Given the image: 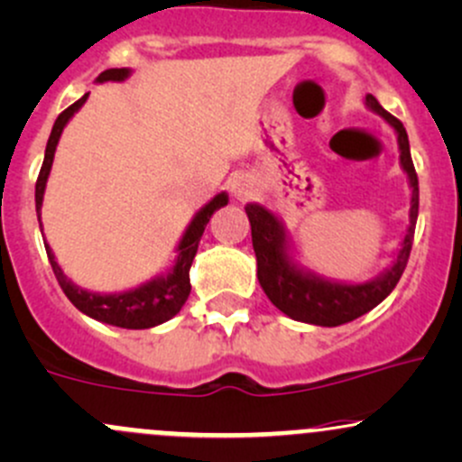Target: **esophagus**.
<instances>
[{
    "instance_id": "esophagus-1",
    "label": "esophagus",
    "mask_w": 462,
    "mask_h": 462,
    "mask_svg": "<svg viewBox=\"0 0 462 462\" xmlns=\"http://www.w3.org/2000/svg\"><path fill=\"white\" fill-rule=\"evenodd\" d=\"M230 186H232V192H235V197H239V199H243V197H247L252 192V184L245 175H236Z\"/></svg>"
}]
</instances>
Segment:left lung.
Returning a JSON list of instances; mask_svg holds the SVG:
<instances>
[{
	"label": "left lung",
	"instance_id": "left-lung-1",
	"mask_svg": "<svg viewBox=\"0 0 462 462\" xmlns=\"http://www.w3.org/2000/svg\"><path fill=\"white\" fill-rule=\"evenodd\" d=\"M366 105L373 111H377L382 118H386L397 131L402 166L410 177V186H412L408 235L402 243L397 261L386 273H382L371 282H364V285H342V282L322 281L313 273L296 270L287 256L285 235H282V227L276 217L263 206H245L247 219L252 226V245H254L258 263V282L273 305L293 320L318 324V327H339V324L351 322L377 307L397 287L399 278L408 265L419 215V177L414 171L412 157H410L408 134H405L402 120L388 114L374 96H366Z\"/></svg>",
	"mask_w": 462,
	"mask_h": 462
}]
</instances>
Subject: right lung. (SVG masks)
<instances>
[{
  "mask_svg": "<svg viewBox=\"0 0 462 462\" xmlns=\"http://www.w3.org/2000/svg\"><path fill=\"white\" fill-rule=\"evenodd\" d=\"M129 76V69L126 68H114L105 69L103 74L98 76V83H105V80H125ZM89 94H85L83 98L76 100L74 105H69L68 109L60 111L57 123L52 126V134H50L48 146H45V157L43 166L39 171L37 177V189H34V201H37V215H39V226H42V204H43V190L45 181H48L50 169H52L54 151H57L60 131L68 125V120L72 118L74 111L83 107V103L88 100ZM227 204V195L221 192L215 199L210 201L206 208H201L197 212L195 219L190 221L189 230H186L184 239L180 243V256H177L175 267L166 276L155 278V281L146 282L134 291L125 293H111V296H100V293L85 291V289L72 285V281H68L63 270L59 267V263L54 261V254L50 247H45L50 258V265H52L54 276H57L60 289L65 291V296L69 298V302L79 309V311L88 313L89 318L100 322L114 324V327L123 328H151L157 327V324L171 320V318L180 313V309L184 307V302L189 300L190 293V265L192 258L197 254V247H199V239L204 235L208 221L215 215V210H219L221 206Z\"/></svg>",
  "mask_w": 462,
  "mask_h": 462,
  "instance_id": "1",
  "label": "right lung"
}]
</instances>
